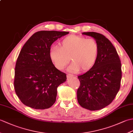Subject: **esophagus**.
Returning a JSON list of instances; mask_svg holds the SVG:
<instances>
[{"instance_id":"34e87169","label":"esophagus","mask_w":133,"mask_h":133,"mask_svg":"<svg viewBox=\"0 0 133 133\" xmlns=\"http://www.w3.org/2000/svg\"><path fill=\"white\" fill-rule=\"evenodd\" d=\"M74 77V75H71V74H67V78H71V77Z\"/></svg>"}]
</instances>
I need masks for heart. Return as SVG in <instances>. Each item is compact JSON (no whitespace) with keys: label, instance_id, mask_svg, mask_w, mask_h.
Returning a JSON list of instances; mask_svg holds the SVG:
<instances>
[{"label":"heart","instance_id":"b5f03b06","mask_svg":"<svg viewBox=\"0 0 133 133\" xmlns=\"http://www.w3.org/2000/svg\"><path fill=\"white\" fill-rule=\"evenodd\" d=\"M99 47L94 39H87L82 36L71 35L63 38L59 47L54 46L49 51L51 61L56 69L63 70L69 63H72L68 71L78 72L91 70L97 63Z\"/></svg>","mask_w":133,"mask_h":133}]
</instances>
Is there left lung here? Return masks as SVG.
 Masks as SVG:
<instances>
[{
    "instance_id": "8db88e82",
    "label": "left lung",
    "mask_w": 133,
    "mask_h": 133,
    "mask_svg": "<svg viewBox=\"0 0 133 133\" xmlns=\"http://www.w3.org/2000/svg\"><path fill=\"white\" fill-rule=\"evenodd\" d=\"M94 38L99 47L98 61L93 68L79 75L77 91L79 104L94 111L104 108L114 100L121 86V63L113 45L104 35L95 32H83Z\"/></svg>"
}]
</instances>
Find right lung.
Listing matches in <instances>:
<instances>
[{
	"mask_svg": "<svg viewBox=\"0 0 133 133\" xmlns=\"http://www.w3.org/2000/svg\"><path fill=\"white\" fill-rule=\"evenodd\" d=\"M69 33L40 31L34 34L22 47L16 63L14 88L26 106L43 110L55 102L58 87L67 78L51 61L49 51L54 42Z\"/></svg>",
	"mask_w": 133,
	"mask_h": 133,
	"instance_id": "obj_1",
	"label": "right lung"
}]
</instances>
